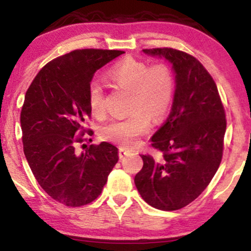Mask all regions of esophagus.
<instances>
[{"label": "esophagus", "instance_id": "34e87169", "mask_svg": "<svg viewBox=\"0 0 251 251\" xmlns=\"http://www.w3.org/2000/svg\"><path fill=\"white\" fill-rule=\"evenodd\" d=\"M127 153H128V151L125 148H120L119 149V157L120 158L125 157V155H127Z\"/></svg>", "mask_w": 251, "mask_h": 251}]
</instances>
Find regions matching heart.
<instances>
[{
  "mask_svg": "<svg viewBox=\"0 0 251 251\" xmlns=\"http://www.w3.org/2000/svg\"><path fill=\"white\" fill-rule=\"evenodd\" d=\"M108 80L124 91L131 92L128 117L113 119L101 128V137L118 145L132 148L151 127V118L159 120L171 106L175 94L172 71L165 63L150 66L140 60H123L107 72ZM88 102L92 113L105 116V93L99 82H91Z\"/></svg>",
  "mask_w": 251,
  "mask_h": 251,
  "instance_id": "obj_1",
  "label": "heart"
}]
</instances>
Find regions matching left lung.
Segmentation results:
<instances>
[{
    "mask_svg": "<svg viewBox=\"0 0 251 251\" xmlns=\"http://www.w3.org/2000/svg\"><path fill=\"white\" fill-rule=\"evenodd\" d=\"M143 51L171 63L176 87L168 119L151 138L163 157L140 154L144 165L134 184L150 205L174 211L194 201L218 170L226 112L214 79L196 57L174 48Z\"/></svg>",
    "mask_w": 251,
    "mask_h": 251,
    "instance_id": "1",
    "label": "left lung"
}]
</instances>
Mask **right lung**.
Instances as JSON below:
<instances>
[{
    "mask_svg": "<svg viewBox=\"0 0 251 251\" xmlns=\"http://www.w3.org/2000/svg\"><path fill=\"white\" fill-rule=\"evenodd\" d=\"M124 53L73 50L48 62L25 92L20 118L25 155L40 186L67 206L97 200L119 159L109 143L91 145L81 153L75 145L83 142L76 135L85 134L91 117L88 87L94 73Z\"/></svg>",
    "mask_w": 251,
    "mask_h": 251,
    "instance_id": "right-lung-1",
    "label": "right lung"
}]
</instances>
